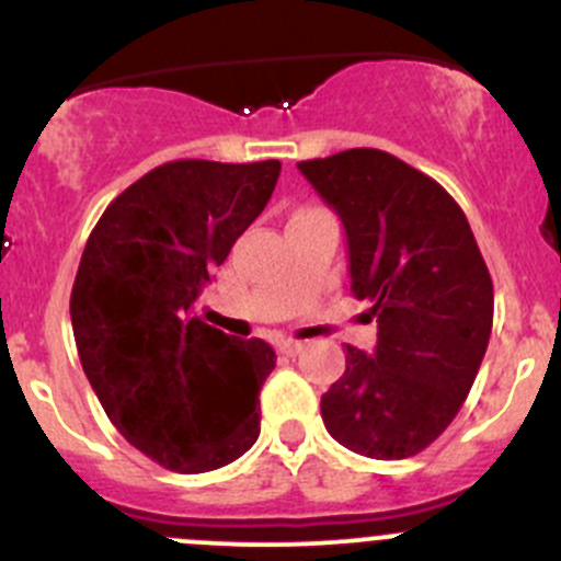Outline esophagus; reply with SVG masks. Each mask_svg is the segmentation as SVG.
<instances>
[{"instance_id":"34e87169","label":"esophagus","mask_w":561,"mask_h":561,"mask_svg":"<svg viewBox=\"0 0 561 561\" xmlns=\"http://www.w3.org/2000/svg\"><path fill=\"white\" fill-rule=\"evenodd\" d=\"M276 351L285 353V356H298L304 351V342L298 340H279L276 342Z\"/></svg>"}]
</instances>
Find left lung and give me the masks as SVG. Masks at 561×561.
Masks as SVG:
<instances>
[{
	"label": "left lung",
	"mask_w": 561,
	"mask_h": 561,
	"mask_svg": "<svg viewBox=\"0 0 561 561\" xmlns=\"http://www.w3.org/2000/svg\"><path fill=\"white\" fill-rule=\"evenodd\" d=\"M347 236L351 290L378 345H347L320 397L325 431L351 453L402 460L431 447L469 397L493 325V282L460 205L425 172L375 148L301 161Z\"/></svg>",
	"instance_id": "obj_1"
}]
</instances>
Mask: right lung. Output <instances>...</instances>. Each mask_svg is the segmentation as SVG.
<instances>
[{"label":"right lung","mask_w":561,"mask_h":561,"mask_svg":"<svg viewBox=\"0 0 561 561\" xmlns=\"http://www.w3.org/2000/svg\"><path fill=\"white\" fill-rule=\"evenodd\" d=\"M279 170L170 161L130 183L87 238L70 293L81 367L125 442L164 469H221L260 436L274 347L203 323L197 298Z\"/></svg>","instance_id":"right-lung-1"}]
</instances>
